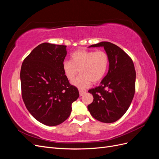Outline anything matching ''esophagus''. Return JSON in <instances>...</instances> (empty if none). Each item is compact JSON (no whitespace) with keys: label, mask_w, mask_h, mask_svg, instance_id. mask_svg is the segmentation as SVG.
Segmentation results:
<instances>
[{"label":"esophagus","mask_w":159,"mask_h":159,"mask_svg":"<svg viewBox=\"0 0 159 159\" xmlns=\"http://www.w3.org/2000/svg\"><path fill=\"white\" fill-rule=\"evenodd\" d=\"M85 93H86V91H85L80 90V96H82V95H84Z\"/></svg>","instance_id":"obj_1"}]
</instances>
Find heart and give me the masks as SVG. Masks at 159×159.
Returning a JSON list of instances; mask_svg holds the SVG:
<instances>
[{
  "label": "heart",
  "instance_id": "obj_1",
  "mask_svg": "<svg viewBox=\"0 0 159 159\" xmlns=\"http://www.w3.org/2000/svg\"><path fill=\"white\" fill-rule=\"evenodd\" d=\"M109 65V57L104 51L78 50L71 56V61L62 63L66 78L71 81L80 71V75L72 85L80 89L88 88L91 82H99L106 74Z\"/></svg>",
  "mask_w": 159,
  "mask_h": 159
}]
</instances>
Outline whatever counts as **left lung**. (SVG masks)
Instances as JSON below:
<instances>
[{
  "instance_id": "1",
  "label": "left lung",
  "mask_w": 159,
  "mask_h": 159,
  "mask_svg": "<svg viewBox=\"0 0 159 159\" xmlns=\"http://www.w3.org/2000/svg\"><path fill=\"white\" fill-rule=\"evenodd\" d=\"M89 47H103L109 57V66L100 85L88 91L93 101L88 109L98 121L113 123L126 113L133 99L136 79L134 64L121 48L111 42H102Z\"/></svg>"
}]
</instances>
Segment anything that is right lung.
<instances>
[{"instance_id": "right-lung-1", "label": "right lung", "mask_w": 159, "mask_h": 159, "mask_svg": "<svg viewBox=\"0 0 159 159\" xmlns=\"http://www.w3.org/2000/svg\"><path fill=\"white\" fill-rule=\"evenodd\" d=\"M66 46L42 43L24 60L20 70L22 97L37 121L48 126L65 121L80 96L62 70Z\"/></svg>"}]
</instances>
